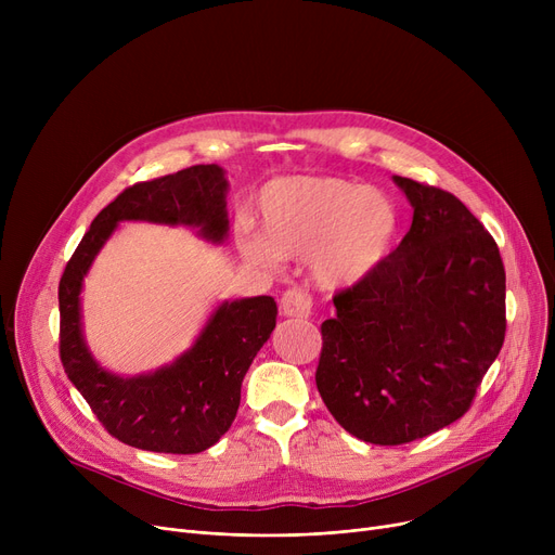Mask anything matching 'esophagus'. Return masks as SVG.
<instances>
[{
    "instance_id": "esophagus-1",
    "label": "esophagus",
    "mask_w": 555,
    "mask_h": 555,
    "mask_svg": "<svg viewBox=\"0 0 555 555\" xmlns=\"http://www.w3.org/2000/svg\"><path fill=\"white\" fill-rule=\"evenodd\" d=\"M281 310L285 317H308L312 310V297L304 287H289L281 297Z\"/></svg>"
}]
</instances>
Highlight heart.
<instances>
[{"label":"heart","instance_id":"1","mask_svg":"<svg viewBox=\"0 0 555 555\" xmlns=\"http://www.w3.org/2000/svg\"><path fill=\"white\" fill-rule=\"evenodd\" d=\"M266 236L247 231L243 251L260 266L279 256H310L324 287L364 281L389 256L398 236L393 202L369 186L337 178H285L260 197Z\"/></svg>","mask_w":555,"mask_h":555}]
</instances>
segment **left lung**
I'll list each match as a JSON object with an SVG mask.
<instances>
[{
  "mask_svg": "<svg viewBox=\"0 0 555 555\" xmlns=\"http://www.w3.org/2000/svg\"><path fill=\"white\" fill-rule=\"evenodd\" d=\"M393 182L412 202V227L364 281L337 289L314 373L335 421L373 446L459 421L506 335L498 243L452 193Z\"/></svg>",
  "mask_w": 555,
  "mask_h": 555,
  "instance_id": "8db88e82",
  "label": "left lung"
}]
</instances>
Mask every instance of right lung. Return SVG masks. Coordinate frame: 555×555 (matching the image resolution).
Masks as SVG:
<instances>
[{
  "mask_svg": "<svg viewBox=\"0 0 555 555\" xmlns=\"http://www.w3.org/2000/svg\"><path fill=\"white\" fill-rule=\"evenodd\" d=\"M224 193V172L216 164L128 186L94 218L61 276L63 369L107 434L126 446L197 454L218 443L236 418L243 377L276 326V304L272 297L222 304L180 360L151 375L116 377L92 360L82 341V276L121 220L195 224L204 238L220 243L229 224Z\"/></svg>",
  "mask_w": 555,
  "mask_h": 555,
  "instance_id": "right-lung-1",
  "label": "right lung"
}]
</instances>
